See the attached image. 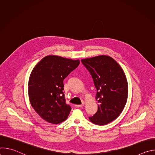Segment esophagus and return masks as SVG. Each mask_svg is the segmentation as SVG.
I'll return each mask as SVG.
<instances>
[{
  "instance_id": "esophagus-1",
  "label": "esophagus",
  "mask_w": 155,
  "mask_h": 155,
  "mask_svg": "<svg viewBox=\"0 0 155 155\" xmlns=\"http://www.w3.org/2000/svg\"><path fill=\"white\" fill-rule=\"evenodd\" d=\"M84 102H83V104H80V105H75V107H77V108H78V107H83V105H84Z\"/></svg>"
}]
</instances>
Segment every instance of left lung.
Returning <instances> with one entry per match:
<instances>
[{
  "label": "left lung",
  "instance_id": "8db88e82",
  "mask_svg": "<svg viewBox=\"0 0 155 155\" xmlns=\"http://www.w3.org/2000/svg\"><path fill=\"white\" fill-rule=\"evenodd\" d=\"M90 72L96 88L97 112L89 117L96 125H105L121 114L127 102L128 84L125 73L119 64L107 55L81 59Z\"/></svg>",
  "mask_w": 155,
  "mask_h": 155
}]
</instances>
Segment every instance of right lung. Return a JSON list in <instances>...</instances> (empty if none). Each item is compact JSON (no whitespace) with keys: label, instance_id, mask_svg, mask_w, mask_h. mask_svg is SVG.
Returning a JSON list of instances; mask_svg holds the SVG:
<instances>
[{"label":"right lung","instance_id":"obj_1","mask_svg":"<svg viewBox=\"0 0 155 155\" xmlns=\"http://www.w3.org/2000/svg\"><path fill=\"white\" fill-rule=\"evenodd\" d=\"M79 64V59L48 55L32 69L28 82L29 98L44 120L57 124L68 118L71 107L65 103L63 81Z\"/></svg>","mask_w":155,"mask_h":155}]
</instances>
